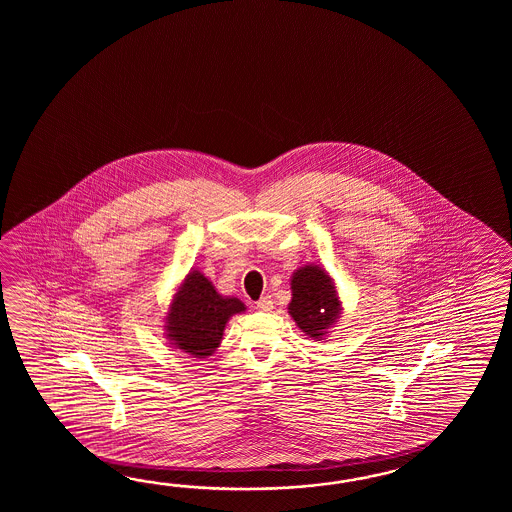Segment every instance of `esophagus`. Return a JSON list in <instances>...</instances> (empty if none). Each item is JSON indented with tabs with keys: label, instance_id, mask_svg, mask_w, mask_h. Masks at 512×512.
<instances>
[{
	"label": "esophagus",
	"instance_id": "esophagus-1",
	"mask_svg": "<svg viewBox=\"0 0 512 512\" xmlns=\"http://www.w3.org/2000/svg\"><path fill=\"white\" fill-rule=\"evenodd\" d=\"M272 307H274V302H272L271 296H263L256 302V309L263 311V313H269V311H272Z\"/></svg>",
	"mask_w": 512,
	"mask_h": 512
}]
</instances>
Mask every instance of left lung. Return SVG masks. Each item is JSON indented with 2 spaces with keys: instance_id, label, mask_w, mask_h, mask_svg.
<instances>
[{
  "instance_id": "1",
  "label": "left lung",
  "mask_w": 512,
  "mask_h": 512,
  "mask_svg": "<svg viewBox=\"0 0 512 512\" xmlns=\"http://www.w3.org/2000/svg\"><path fill=\"white\" fill-rule=\"evenodd\" d=\"M291 291L293 298L287 309L296 326L307 337L324 340L342 311V302L329 272L315 263L304 265L293 272Z\"/></svg>"
}]
</instances>
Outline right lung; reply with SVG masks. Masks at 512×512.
<instances>
[{
    "label": "right lung",
    "mask_w": 512,
    "mask_h": 512,
    "mask_svg": "<svg viewBox=\"0 0 512 512\" xmlns=\"http://www.w3.org/2000/svg\"><path fill=\"white\" fill-rule=\"evenodd\" d=\"M245 309L240 298L219 294L203 272L192 269L168 305L164 335L175 349L207 359L219 348L230 318Z\"/></svg>",
    "instance_id": "1"
}]
</instances>
